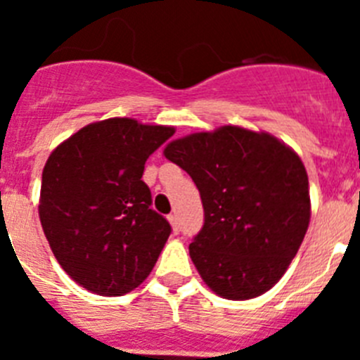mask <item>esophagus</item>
Returning <instances> with one entry per match:
<instances>
[{
	"mask_svg": "<svg viewBox=\"0 0 360 360\" xmlns=\"http://www.w3.org/2000/svg\"><path fill=\"white\" fill-rule=\"evenodd\" d=\"M167 219H169V224H171V227H173L174 232L180 231V224H178L176 214H169V216H167Z\"/></svg>",
	"mask_w": 360,
	"mask_h": 360,
	"instance_id": "esophagus-1",
	"label": "esophagus"
}]
</instances>
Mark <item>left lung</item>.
<instances>
[{
  "label": "left lung",
  "instance_id": "1",
  "mask_svg": "<svg viewBox=\"0 0 360 360\" xmlns=\"http://www.w3.org/2000/svg\"><path fill=\"white\" fill-rule=\"evenodd\" d=\"M202 196V231L189 245L219 297L265 294L287 272L310 224L308 174L297 153L265 131L221 126L164 148Z\"/></svg>",
  "mask_w": 360,
  "mask_h": 360
}]
</instances>
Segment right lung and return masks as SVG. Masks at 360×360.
<instances>
[{"mask_svg":"<svg viewBox=\"0 0 360 360\" xmlns=\"http://www.w3.org/2000/svg\"><path fill=\"white\" fill-rule=\"evenodd\" d=\"M174 128L128 117L91 122L50 153L39 219L66 274L98 295H124L149 276L171 234L151 209L146 160Z\"/></svg>","mask_w":360,"mask_h":360,"instance_id":"add662e5","label":"right lung"}]
</instances>
